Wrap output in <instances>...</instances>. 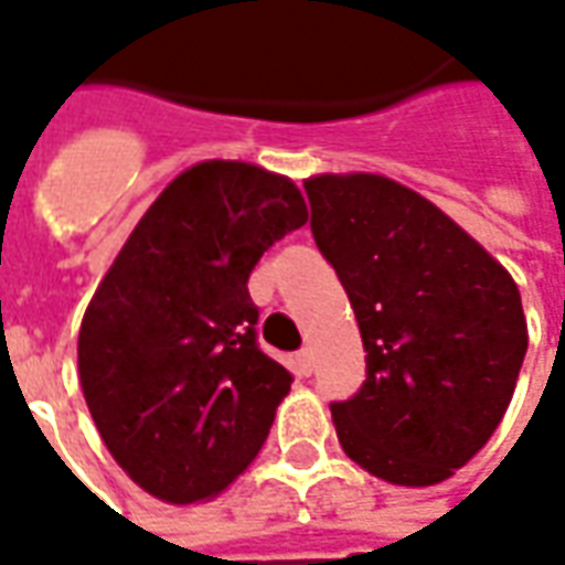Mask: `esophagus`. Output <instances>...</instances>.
I'll return each mask as SVG.
<instances>
[{"mask_svg":"<svg viewBox=\"0 0 565 565\" xmlns=\"http://www.w3.org/2000/svg\"><path fill=\"white\" fill-rule=\"evenodd\" d=\"M296 363H299V369H302L306 375H311V369H315V351H311V348H302V351L296 354Z\"/></svg>","mask_w":565,"mask_h":565,"instance_id":"esophagus-1","label":"esophagus"}]
</instances>
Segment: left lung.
Listing matches in <instances>:
<instances>
[{"mask_svg": "<svg viewBox=\"0 0 565 565\" xmlns=\"http://www.w3.org/2000/svg\"><path fill=\"white\" fill-rule=\"evenodd\" d=\"M311 235L351 299L366 381L332 403L344 454L391 484H438L493 436L526 354L518 284L472 235L381 174L306 181Z\"/></svg>", "mask_w": 565, "mask_h": 565, "instance_id": "8db88e82", "label": "left lung"}]
</instances>
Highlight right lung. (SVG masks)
I'll use <instances>...</instances> for the list:
<instances>
[{"label": "right lung", "mask_w": 565, "mask_h": 565, "mask_svg": "<svg viewBox=\"0 0 565 565\" xmlns=\"http://www.w3.org/2000/svg\"><path fill=\"white\" fill-rule=\"evenodd\" d=\"M306 221L294 181L199 162L157 196L93 296L84 399L111 457L157 499L221 493L269 436L294 375L259 348L247 278Z\"/></svg>", "instance_id": "1"}]
</instances>
